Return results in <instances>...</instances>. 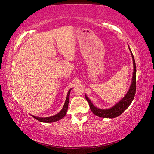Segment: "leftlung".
Segmentation results:
<instances>
[{
	"mask_svg": "<svg viewBox=\"0 0 154 154\" xmlns=\"http://www.w3.org/2000/svg\"><path fill=\"white\" fill-rule=\"evenodd\" d=\"M129 49L131 52V55L133 59V63H134V73H133V77H132V81L131 84L129 87V91H128L127 94L125 95L121 101H119L116 105H114L112 107L109 108L107 109H101L97 108L95 106L93 105L90 101V99L87 97V96L85 95V99L87 101H88L90 109L93 114L95 116L100 117H103V118H114V117H118L131 104L132 101L134 100L135 91H136V66H135V62L133 54L131 53V51L130 48L129 47Z\"/></svg>",
	"mask_w": 154,
	"mask_h": 154,
	"instance_id": "left-lung-1",
	"label": "left lung"
}]
</instances>
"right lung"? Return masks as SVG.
Here are the masks:
<instances>
[{"mask_svg":"<svg viewBox=\"0 0 154 154\" xmlns=\"http://www.w3.org/2000/svg\"><path fill=\"white\" fill-rule=\"evenodd\" d=\"M71 90V89L69 90V91L67 93V98H66V100L65 102V104H64V105H63L61 111H60L59 113L56 114V115H55V116L48 117H39L35 116H32L34 117V118H35L36 119H37L38 121L41 122H45V123H51V122H57V121H59V120L62 119L63 117L65 116L66 113H67V109H68L69 101V95H70Z\"/></svg>","mask_w":154,"mask_h":154,"instance_id":"1","label":"right lung"}]
</instances>
